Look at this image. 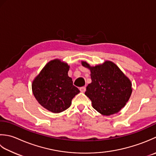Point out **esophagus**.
I'll use <instances>...</instances> for the list:
<instances>
[{"mask_svg": "<svg viewBox=\"0 0 156 156\" xmlns=\"http://www.w3.org/2000/svg\"><path fill=\"white\" fill-rule=\"evenodd\" d=\"M85 90H86V88H85V87H80V91H81V92H82V93H83V92H85Z\"/></svg>", "mask_w": 156, "mask_h": 156, "instance_id": "1", "label": "esophagus"}]
</instances>
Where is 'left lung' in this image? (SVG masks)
Returning <instances> with one entry per match:
<instances>
[{"instance_id": "8db88e82", "label": "left lung", "mask_w": 156, "mask_h": 156, "mask_svg": "<svg viewBox=\"0 0 156 156\" xmlns=\"http://www.w3.org/2000/svg\"><path fill=\"white\" fill-rule=\"evenodd\" d=\"M81 65L91 72V83L88 84L85 94L91 101L94 108L104 116L118 113L131 96V80L110 60L95 66L86 61H81Z\"/></svg>"}]
</instances>
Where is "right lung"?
<instances>
[{
  "label": "right lung",
  "mask_w": 156,
  "mask_h": 156,
  "mask_svg": "<svg viewBox=\"0 0 156 156\" xmlns=\"http://www.w3.org/2000/svg\"><path fill=\"white\" fill-rule=\"evenodd\" d=\"M70 66L61 60H50L44 66L31 84L37 102L50 112L60 113L71 106V101L80 91L69 77Z\"/></svg>",
  "instance_id": "1"
}]
</instances>
